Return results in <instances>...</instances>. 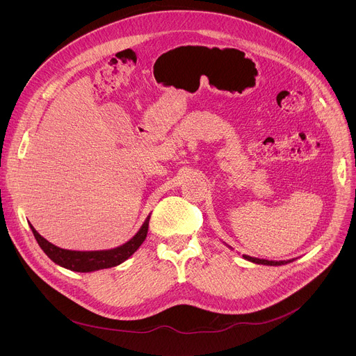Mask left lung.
Segmentation results:
<instances>
[{
  "mask_svg": "<svg viewBox=\"0 0 356 356\" xmlns=\"http://www.w3.org/2000/svg\"><path fill=\"white\" fill-rule=\"evenodd\" d=\"M243 259L252 262V264H258V265H266V266H282V265H287L290 262H293L294 259H289V261H268V259H258V258H252L248 255H242Z\"/></svg>",
  "mask_w": 356,
  "mask_h": 356,
  "instance_id": "obj_1",
  "label": "left lung"
}]
</instances>
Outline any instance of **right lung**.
I'll return each instance as SVG.
<instances>
[{
  "label": "right lung",
  "mask_w": 356,
  "mask_h": 356,
  "mask_svg": "<svg viewBox=\"0 0 356 356\" xmlns=\"http://www.w3.org/2000/svg\"><path fill=\"white\" fill-rule=\"evenodd\" d=\"M149 218L146 217L145 222L139 228V231L124 245L117 246L114 249L107 250H69L62 249L54 243L46 241L43 236L38 234V231L31 225V229L33 232V236L36 238L39 246L46 255L52 259L56 265L80 273H88L95 272L99 269H108L121 265L128 258H131L134 253L138 250V248L143 243L147 235V227H149Z\"/></svg>",
  "instance_id": "obj_1"
}]
</instances>
